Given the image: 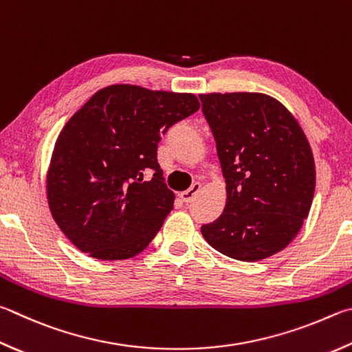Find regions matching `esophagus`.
Segmentation results:
<instances>
[{"label": "esophagus", "mask_w": 352, "mask_h": 352, "mask_svg": "<svg viewBox=\"0 0 352 352\" xmlns=\"http://www.w3.org/2000/svg\"><path fill=\"white\" fill-rule=\"evenodd\" d=\"M200 189H201V184L194 183L188 190H183V192H180V198L184 203H190L195 198V195L200 192Z\"/></svg>", "instance_id": "obj_1"}]
</instances>
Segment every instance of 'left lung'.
Wrapping results in <instances>:
<instances>
[{"label":"left lung","instance_id":"1","mask_svg":"<svg viewBox=\"0 0 352 352\" xmlns=\"http://www.w3.org/2000/svg\"><path fill=\"white\" fill-rule=\"evenodd\" d=\"M217 143L226 206L201 226L228 257L258 261L285 249L308 217L316 190L311 146L294 115L266 94H201Z\"/></svg>","mask_w":352,"mask_h":352}]
</instances>
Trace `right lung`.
I'll return each mask as SVG.
<instances>
[{"instance_id": "right-lung-1", "label": "right lung", "mask_w": 352, "mask_h": 352, "mask_svg": "<svg viewBox=\"0 0 352 352\" xmlns=\"http://www.w3.org/2000/svg\"><path fill=\"white\" fill-rule=\"evenodd\" d=\"M200 109L194 94L112 85L95 92L63 127L47 170L56 225L98 260L135 257L174 208L157 162L170 126Z\"/></svg>"}]
</instances>
